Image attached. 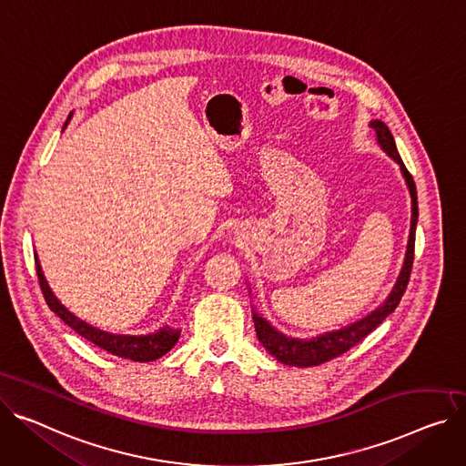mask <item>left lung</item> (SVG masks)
<instances>
[{
    "label": "left lung",
    "mask_w": 466,
    "mask_h": 466,
    "mask_svg": "<svg viewBox=\"0 0 466 466\" xmlns=\"http://www.w3.org/2000/svg\"><path fill=\"white\" fill-rule=\"evenodd\" d=\"M370 127L377 133V142L380 147L390 155V157L400 167L402 176H405V181L409 185L410 198H412V219H410V236H409V245H407V255H405V264H402V269L397 277V283L386 301L377 307L375 311H370L365 319L352 322L340 329L326 331L322 335L311 337V339H296L289 337L281 331H277L266 319H262L258 313H253L255 320V331L257 337L262 343V347L281 363L292 365V367H313L326 363L340 354H345L352 347H356L360 340H363L370 331H373L377 326H380L388 315L395 311V307L399 305L402 294L407 290L410 271H412V262H414V241H416V225H418V195H416V183L407 170L405 163H402L400 155L397 151L393 135L390 133L388 126L384 121H370Z\"/></svg>",
    "instance_id": "left-lung-1"
}]
</instances>
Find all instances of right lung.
I'll return each mask as SVG.
<instances>
[{"mask_svg":"<svg viewBox=\"0 0 466 466\" xmlns=\"http://www.w3.org/2000/svg\"><path fill=\"white\" fill-rule=\"evenodd\" d=\"M69 119H71V116L67 117L64 129L67 127ZM35 264H37L39 285H41V290H43V296H45L48 307L69 328H73L78 335L87 339L89 343H93L96 347L117 356V358H126V360H133V361H153V360L165 356L177 343L181 329H174L170 326H165L159 331L147 333V335H119V333L103 331L96 326H91V324L80 320L71 311H67V307L61 305L59 299L50 290L46 279L43 275L39 258H35Z\"/></svg>","mask_w":466,"mask_h":466,"instance_id":"obj_1","label":"right lung"}]
</instances>
